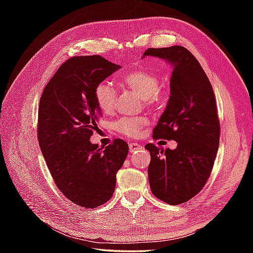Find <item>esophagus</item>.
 Returning <instances> with one entry per match:
<instances>
[{"mask_svg":"<svg viewBox=\"0 0 253 253\" xmlns=\"http://www.w3.org/2000/svg\"><path fill=\"white\" fill-rule=\"evenodd\" d=\"M141 148H142V147L140 146V144L137 143V142H131V143H129V151H130L131 153L137 151V150L141 149Z\"/></svg>","mask_w":253,"mask_h":253,"instance_id":"34e87169","label":"esophagus"}]
</instances>
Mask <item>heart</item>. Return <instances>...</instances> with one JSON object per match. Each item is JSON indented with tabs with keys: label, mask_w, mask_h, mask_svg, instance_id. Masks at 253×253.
<instances>
[{
	"label": "heart",
	"mask_w": 253,
	"mask_h": 253,
	"mask_svg": "<svg viewBox=\"0 0 253 253\" xmlns=\"http://www.w3.org/2000/svg\"><path fill=\"white\" fill-rule=\"evenodd\" d=\"M121 84L140 95L147 105H154L163 99L160 76L151 69L143 67L132 69L123 75ZM94 99L101 112L110 114L115 107L117 92L109 82H102L95 87ZM147 125L148 118L146 117H124L113 123V129L123 136L136 137L140 135L143 127Z\"/></svg>",
	"instance_id": "obj_1"
}]
</instances>
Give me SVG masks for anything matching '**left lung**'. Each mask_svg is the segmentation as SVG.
I'll use <instances>...</instances> for the list:
<instances>
[{
  "label": "left lung",
  "mask_w": 253,
  "mask_h": 253,
  "mask_svg": "<svg viewBox=\"0 0 253 253\" xmlns=\"http://www.w3.org/2000/svg\"><path fill=\"white\" fill-rule=\"evenodd\" d=\"M173 64L168 106L153 129V139L175 140V150L146 144L151 154L150 188L160 200L171 206L187 202L206 185L216 158L219 126L215 94L200 63L180 45L155 49L144 55Z\"/></svg>",
  "instance_id": "8db88e82"
}]
</instances>
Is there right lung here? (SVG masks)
<instances>
[{
    "instance_id": "1",
    "label": "right lung",
    "mask_w": 253,
    "mask_h": 253,
    "mask_svg": "<svg viewBox=\"0 0 253 253\" xmlns=\"http://www.w3.org/2000/svg\"><path fill=\"white\" fill-rule=\"evenodd\" d=\"M120 68L100 55L73 56L58 67L40 98L41 152L58 189L82 208L110 200L117 170L129 151L123 139H114L105 149L90 142L102 115L95 87Z\"/></svg>"
}]
</instances>
